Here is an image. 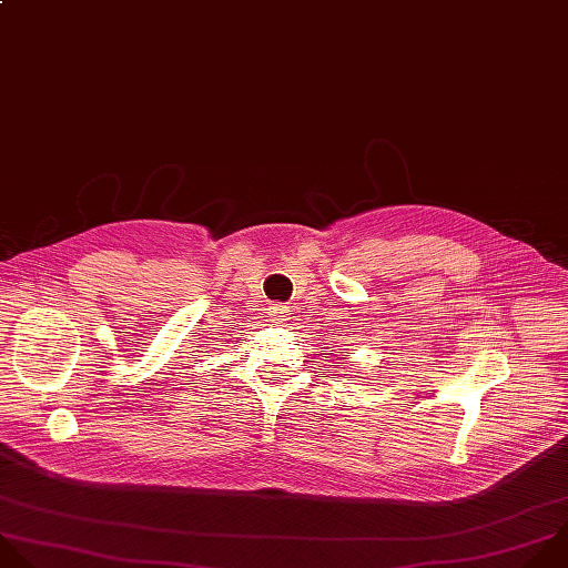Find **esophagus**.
I'll list each match as a JSON object with an SVG mask.
<instances>
[{
	"label": "esophagus",
	"mask_w": 568,
	"mask_h": 568,
	"mask_svg": "<svg viewBox=\"0 0 568 568\" xmlns=\"http://www.w3.org/2000/svg\"><path fill=\"white\" fill-rule=\"evenodd\" d=\"M270 312V321L272 323H283V321H287V316H290V310H287V305H283V303H272L270 307H267Z\"/></svg>",
	"instance_id": "esophagus-1"
}]
</instances>
